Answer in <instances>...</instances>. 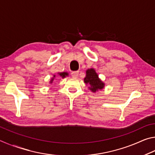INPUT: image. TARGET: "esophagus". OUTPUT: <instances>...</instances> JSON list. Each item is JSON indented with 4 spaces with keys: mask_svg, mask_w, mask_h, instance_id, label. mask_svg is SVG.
<instances>
[{
    "mask_svg": "<svg viewBox=\"0 0 155 155\" xmlns=\"http://www.w3.org/2000/svg\"><path fill=\"white\" fill-rule=\"evenodd\" d=\"M71 75L73 78H77L78 75H79V71H73L71 73Z\"/></svg>",
    "mask_w": 155,
    "mask_h": 155,
    "instance_id": "obj_1",
    "label": "esophagus"
}]
</instances>
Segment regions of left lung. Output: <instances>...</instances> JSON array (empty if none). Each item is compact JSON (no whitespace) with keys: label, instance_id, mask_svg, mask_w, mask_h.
I'll return each instance as SVG.
<instances>
[{"label":"left lung","instance_id":"8db88e82","mask_svg":"<svg viewBox=\"0 0 155 155\" xmlns=\"http://www.w3.org/2000/svg\"><path fill=\"white\" fill-rule=\"evenodd\" d=\"M84 82L90 85L89 88L93 93H95L99 89L101 90L104 87V84L99 80L98 75L93 69H90L86 71V76L84 78Z\"/></svg>","mask_w":155,"mask_h":155}]
</instances>
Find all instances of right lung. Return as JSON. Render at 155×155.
<instances>
[{
  "label": "right lung",
  "instance_id": "1",
  "mask_svg": "<svg viewBox=\"0 0 155 155\" xmlns=\"http://www.w3.org/2000/svg\"><path fill=\"white\" fill-rule=\"evenodd\" d=\"M59 75H61V76H62V78H64V77H65V76H67V75H68V73H66V72H63V73H59ZM54 77H55V75H54ZM53 80H54V79H52V80H51V82H52V81H53Z\"/></svg>",
  "mask_w": 155,
  "mask_h": 155
}]
</instances>
